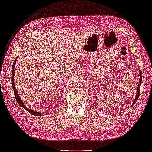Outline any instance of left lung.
<instances>
[{
	"mask_svg": "<svg viewBox=\"0 0 152 152\" xmlns=\"http://www.w3.org/2000/svg\"><path fill=\"white\" fill-rule=\"evenodd\" d=\"M139 72H140V79H139V85H138V88L137 90V95H136V97H135V99H134V102L132 104V105H133V104H134V103H135L137 102V101L138 100V98H139V95H140V84H141V82H142V74H141V72H140V69H139Z\"/></svg>",
	"mask_w": 152,
	"mask_h": 152,
	"instance_id": "8db88e82",
	"label": "left lung"
}]
</instances>
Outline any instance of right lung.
<instances>
[{"mask_svg": "<svg viewBox=\"0 0 152 152\" xmlns=\"http://www.w3.org/2000/svg\"><path fill=\"white\" fill-rule=\"evenodd\" d=\"M18 59V58H16L14 60V62H13V66H12V85L13 86V91H14V95H15V99L17 101V102L19 103V104L21 107H22L23 109H25L26 110H27L28 112H29L30 114H32V115H34V116H43V114L41 113H39V112H36V111L33 110L32 109H29L28 108L26 107L24 103H23L21 99L20 98L19 95L18 94V93L17 92V90L15 89V83H14V75H15V72H14V67H15V64L16 63V60Z\"/></svg>", "mask_w": 152, "mask_h": 152, "instance_id": "1", "label": "right lung"}]
</instances>
